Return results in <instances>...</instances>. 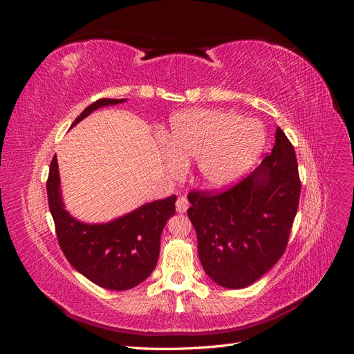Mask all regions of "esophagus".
<instances>
[{
	"instance_id": "34e87169",
	"label": "esophagus",
	"mask_w": 354,
	"mask_h": 354,
	"mask_svg": "<svg viewBox=\"0 0 354 354\" xmlns=\"http://www.w3.org/2000/svg\"><path fill=\"white\" fill-rule=\"evenodd\" d=\"M189 208V201L186 196H178L176 201V209L177 212H186V209Z\"/></svg>"
}]
</instances>
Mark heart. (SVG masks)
Returning a JSON list of instances; mask_svg holds the SVG:
<instances>
[{
  "instance_id": "b5f03b06",
  "label": "heart",
  "mask_w": 354,
  "mask_h": 354,
  "mask_svg": "<svg viewBox=\"0 0 354 354\" xmlns=\"http://www.w3.org/2000/svg\"><path fill=\"white\" fill-rule=\"evenodd\" d=\"M266 142L263 125L251 118L216 109H189L177 113L164 134L169 171L196 159L198 178L220 189L233 183L260 156Z\"/></svg>"
}]
</instances>
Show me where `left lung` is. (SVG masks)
Returning <instances> with one entry per match:
<instances>
[{
	"label": "left lung",
	"mask_w": 354,
	"mask_h": 354,
	"mask_svg": "<svg viewBox=\"0 0 354 354\" xmlns=\"http://www.w3.org/2000/svg\"><path fill=\"white\" fill-rule=\"evenodd\" d=\"M299 189L294 146L277 127L272 153L248 177L220 194L190 192L187 216L214 282L239 289L272 269L288 245Z\"/></svg>",
	"instance_id": "1"
}]
</instances>
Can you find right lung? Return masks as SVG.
Listing matches in <instances>:
<instances>
[{"label": "right lung", "instance_id": "obj_1", "mask_svg": "<svg viewBox=\"0 0 354 354\" xmlns=\"http://www.w3.org/2000/svg\"><path fill=\"white\" fill-rule=\"evenodd\" d=\"M124 102L125 99L94 102L72 127L95 109ZM47 195L60 248L75 270L88 281L112 291H127L153 272L159 257L160 233L167 220L176 214V195L145 203L109 223H82L73 218L63 205L56 156L50 164Z\"/></svg>", "mask_w": 354, "mask_h": 354}]
</instances>
